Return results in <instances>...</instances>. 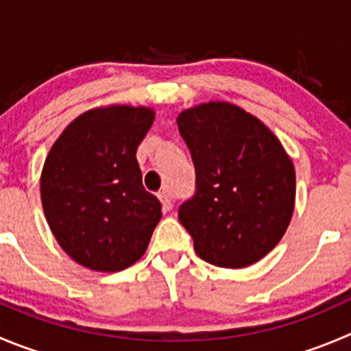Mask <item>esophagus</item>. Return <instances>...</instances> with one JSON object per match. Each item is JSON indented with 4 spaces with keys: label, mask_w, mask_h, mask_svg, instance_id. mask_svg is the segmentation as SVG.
Returning <instances> with one entry per match:
<instances>
[{
    "label": "esophagus",
    "mask_w": 351,
    "mask_h": 351,
    "mask_svg": "<svg viewBox=\"0 0 351 351\" xmlns=\"http://www.w3.org/2000/svg\"><path fill=\"white\" fill-rule=\"evenodd\" d=\"M158 198H160V202H162L163 210H165V212L172 210V195H170L169 191H165V189H163V191H160Z\"/></svg>",
    "instance_id": "34e87169"
}]
</instances>
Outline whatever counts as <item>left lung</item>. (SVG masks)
I'll return each instance as SVG.
<instances>
[{"instance_id": "left-lung-1", "label": "left lung", "mask_w": 351, "mask_h": 351, "mask_svg": "<svg viewBox=\"0 0 351 351\" xmlns=\"http://www.w3.org/2000/svg\"><path fill=\"white\" fill-rule=\"evenodd\" d=\"M196 170L195 195L179 206L199 258L241 269L281 241L295 208V167L269 129L231 103L178 117Z\"/></svg>"}]
</instances>
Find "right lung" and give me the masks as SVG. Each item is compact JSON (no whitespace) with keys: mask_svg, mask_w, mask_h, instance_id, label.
Instances as JSON below:
<instances>
[{"mask_svg":"<svg viewBox=\"0 0 351 351\" xmlns=\"http://www.w3.org/2000/svg\"><path fill=\"white\" fill-rule=\"evenodd\" d=\"M152 123L149 108L89 110L46 156V220L66 255L88 269L123 270L148 248L162 205L143 186L136 149Z\"/></svg>","mask_w":351,"mask_h":351,"instance_id":"add662e5","label":"right lung"}]
</instances>
